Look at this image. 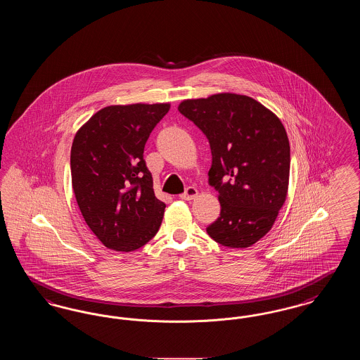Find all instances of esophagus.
<instances>
[{
    "label": "esophagus",
    "mask_w": 360,
    "mask_h": 360,
    "mask_svg": "<svg viewBox=\"0 0 360 360\" xmlns=\"http://www.w3.org/2000/svg\"><path fill=\"white\" fill-rule=\"evenodd\" d=\"M197 194H198V190H197V188H193V186H188V188L185 190V193H182L179 197H181V200L188 201V200H193L194 197H197Z\"/></svg>",
    "instance_id": "esophagus-1"
}]
</instances>
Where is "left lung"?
<instances>
[{"label": "left lung", "mask_w": 360, "mask_h": 360, "mask_svg": "<svg viewBox=\"0 0 360 360\" xmlns=\"http://www.w3.org/2000/svg\"><path fill=\"white\" fill-rule=\"evenodd\" d=\"M178 110L202 131L212 151L209 185L221 212L207 235L229 248L255 244L286 201L290 146L282 122L254 98L232 93L186 100Z\"/></svg>", "instance_id": "8db88e82"}]
</instances>
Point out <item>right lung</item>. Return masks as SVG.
<instances>
[{
	"label": "right lung",
	"mask_w": 360,
	"mask_h": 360,
	"mask_svg": "<svg viewBox=\"0 0 360 360\" xmlns=\"http://www.w3.org/2000/svg\"><path fill=\"white\" fill-rule=\"evenodd\" d=\"M169 110V103L106 106L74 137V194L86 224L110 250L135 251L159 231L166 205L155 197L143 153Z\"/></svg>",
	"instance_id": "add662e5"
}]
</instances>
